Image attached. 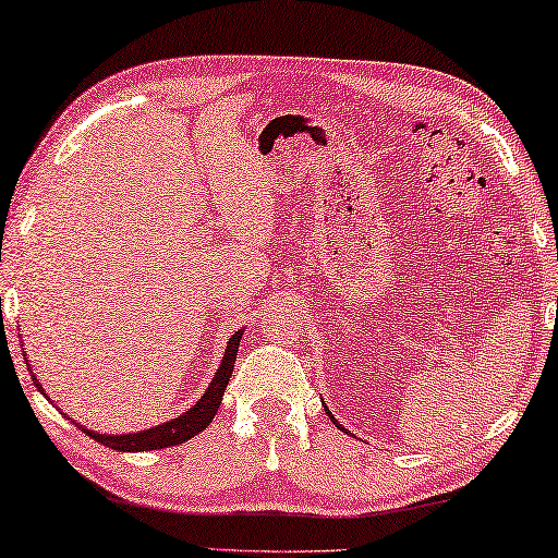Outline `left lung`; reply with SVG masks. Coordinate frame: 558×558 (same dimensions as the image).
Returning <instances> with one entry per match:
<instances>
[{"instance_id":"left-lung-1","label":"left lung","mask_w":558,"mask_h":558,"mask_svg":"<svg viewBox=\"0 0 558 558\" xmlns=\"http://www.w3.org/2000/svg\"><path fill=\"white\" fill-rule=\"evenodd\" d=\"M325 412H327V414H330V410H327V407H325ZM330 420L335 422V417H332V414H330ZM335 424H338V422H335Z\"/></svg>"}]
</instances>
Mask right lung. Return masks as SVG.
I'll return each mask as SVG.
<instances>
[{"instance_id":"obj_1","label":"right lung","mask_w":558,"mask_h":558,"mask_svg":"<svg viewBox=\"0 0 558 558\" xmlns=\"http://www.w3.org/2000/svg\"><path fill=\"white\" fill-rule=\"evenodd\" d=\"M241 338H243V330H238V332L231 335V340H228V344H226V355H223V360H220V365L214 373V377H210V385L206 387V392L201 395V400L196 404H191L189 410L179 414V417L156 424V427L141 429V432H129V435H101V432L86 429L84 424H78V422H74V424L82 432H86V435L92 439L101 441V445L109 447V449H117V452H151V449L183 445V441L196 437L198 432H203L210 422H214L218 407H220V402H223L226 387H228V383H231V375H233V367H235V355H238V344H241ZM24 362H26V367H29V360H26V355H24ZM29 375L34 379V385H37V390L44 397H47L44 387L39 385L37 375L32 373V367H29ZM47 400H49V397H47Z\"/></svg>"}]
</instances>
